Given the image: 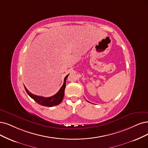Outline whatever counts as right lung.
Returning a JSON list of instances; mask_svg holds the SVG:
<instances>
[{
  "mask_svg": "<svg viewBox=\"0 0 148 148\" xmlns=\"http://www.w3.org/2000/svg\"><path fill=\"white\" fill-rule=\"evenodd\" d=\"M69 74H68L64 79V83L61 87V88L60 89V90L57 92V93L51 97H42V96H37L35 95L34 94H32L31 92H30L26 88V87L24 86L25 90L26 92H27V94L29 95V96L32 98L35 102H36L38 103H39L40 105H41L42 106H46V107H53L57 106L60 104V103L62 102L63 97L64 96V90H65V87H66V79L68 78Z\"/></svg>",
  "mask_w": 148,
  "mask_h": 148,
  "instance_id": "add662e5",
  "label": "right lung"
}]
</instances>
